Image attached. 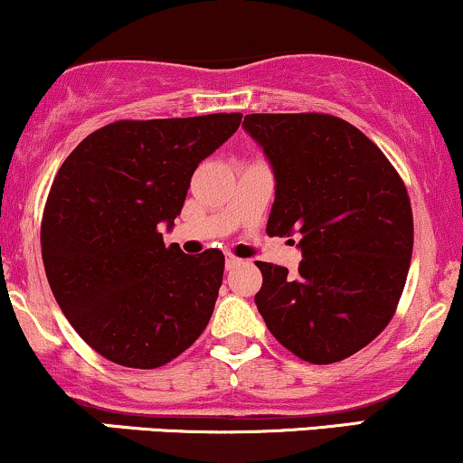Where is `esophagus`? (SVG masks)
Listing matches in <instances>:
<instances>
[{
  "instance_id": "esophagus-1",
  "label": "esophagus",
  "mask_w": 463,
  "mask_h": 463,
  "mask_svg": "<svg viewBox=\"0 0 463 463\" xmlns=\"http://www.w3.org/2000/svg\"><path fill=\"white\" fill-rule=\"evenodd\" d=\"M239 263H241V259H237L235 254H226V269H232V268H237Z\"/></svg>"
}]
</instances>
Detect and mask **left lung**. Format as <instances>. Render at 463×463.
<instances>
[{"instance_id":"left-lung-1","label":"left lung","mask_w":463,"mask_h":463,"mask_svg":"<svg viewBox=\"0 0 463 463\" xmlns=\"http://www.w3.org/2000/svg\"><path fill=\"white\" fill-rule=\"evenodd\" d=\"M274 167L268 235L300 232L296 274L257 261L269 333L316 365L368 346L394 317L411 263L413 215L401 174L359 128L326 113L246 115Z\"/></svg>"}]
</instances>
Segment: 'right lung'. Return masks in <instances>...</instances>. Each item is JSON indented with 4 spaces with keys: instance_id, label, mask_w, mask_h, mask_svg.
Wrapping results in <instances>:
<instances>
[{
    "instance_id": "obj_1",
    "label": "right lung",
    "mask_w": 463,
    "mask_h": 463,
    "mask_svg": "<svg viewBox=\"0 0 463 463\" xmlns=\"http://www.w3.org/2000/svg\"><path fill=\"white\" fill-rule=\"evenodd\" d=\"M239 124L241 113L113 121L58 169L41 222L45 274L69 324L113 364L161 368L213 316L224 254H184L158 228Z\"/></svg>"
}]
</instances>
